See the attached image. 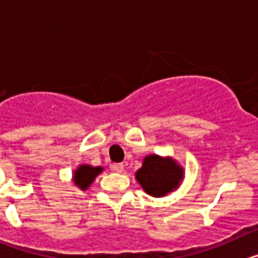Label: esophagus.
I'll list each match as a JSON object with an SVG mask.
<instances>
[{
  "mask_svg": "<svg viewBox=\"0 0 258 258\" xmlns=\"http://www.w3.org/2000/svg\"><path fill=\"white\" fill-rule=\"evenodd\" d=\"M111 170H113V172L116 173H121L122 170H124V164L122 163H115L111 165Z\"/></svg>",
  "mask_w": 258,
  "mask_h": 258,
  "instance_id": "1",
  "label": "esophagus"
}]
</instances>
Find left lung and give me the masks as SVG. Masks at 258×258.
<instances>
[{
    "mask_svg": "<svg viewBox=\"0 0 258 258\" xmlns=\"http://www.w3.org/2000/svg\"><path fill=\"white\" fill-rule=\"evenodd\" d=\"M183 177V169L172 159H163L157 155L145 157L143 165L136 173L137 181L146 192L155 198L165 197L177 188Z\"/></svg>",
    "mask_w": 258,
    "mask_h": 258,
    "instance_id": "1",
    "label": "left lung"
}]
</instances>
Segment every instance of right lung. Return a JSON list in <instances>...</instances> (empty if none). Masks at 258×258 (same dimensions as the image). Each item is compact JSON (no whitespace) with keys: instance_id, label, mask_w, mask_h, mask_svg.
I'll return each instance as SVG.
<instances>
[{"instance_id":"right-lung-1","label":"right lung","mask_w":258,"mask_h":258,"mask_svg":"<svg viewBox=\"0 0 258 258\" xmlns=\"http://www.w3.org/2000/svg\"><path fill=\"white\" fill-rule=\"evenodd\" d=\"M102 172L101 166L80 165L79 169L75 172L74 181L81 190H86L90 186L94 178Z\"/></svg>"}]
</instances>
